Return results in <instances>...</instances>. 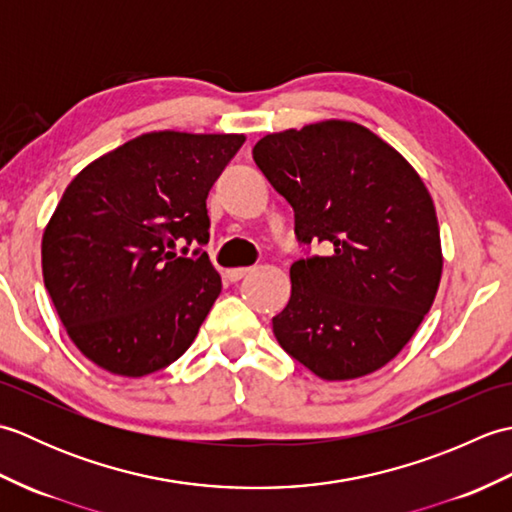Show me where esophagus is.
<instances>
[{
	"label": "esophagus",
	"mask_w": 512,
	"mask_h": 512,
	"mask_svg": "<svg viewBox=\"0 0 512 512\" xmlns=\"http://www.w3.org/2000/svg\"><path fill=\"white\" fill-rule=\"evenodd\" d=\"M250 273V268H231V270H226V279L228 281H239L242 277H246Z\"/></svg>",
	"instance_id": "1"
}]
</instances>
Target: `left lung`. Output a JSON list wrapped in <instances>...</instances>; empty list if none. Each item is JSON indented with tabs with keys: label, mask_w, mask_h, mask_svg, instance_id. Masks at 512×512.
<instances>
[{
	"label": "left lung",
	"mask_w": 512,
	"mask_h": 512,
	"mask_svg": "<svg viewBox=\"0 0 512 512\" xmlns=\"http://www.w3.org/2000/svg\"><path fill=\"white\" fill-rule=\"evenodd\" d=\"M253 158L295 209L299 242L330 246L290 266L279 345L323 380L376 372L416 334L442 277L436 206L418 171L336 118L268 134Z\"/></svg>",
	"instance_id": "1"
}]
</instances>
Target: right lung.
I'll list each match as a JSON object with an SVG mask.
<instances>
[{"instance_id":"right-lung-1","label":"right lung","mask_w":512,"mask_h":512,"mask_svg":"<svg viewBox=\"0 0 512 512\" xmlns=\"http://www.w3.org/2000/svg\"><path fill=\"white\" fill-rule=\"evenodd\" d=\"M244 134L149 132L68 184L41 239L43 284L65 332L105 372L140 378L189 350L222 292L206 198Z\"/></svg>"}]
</instances>
